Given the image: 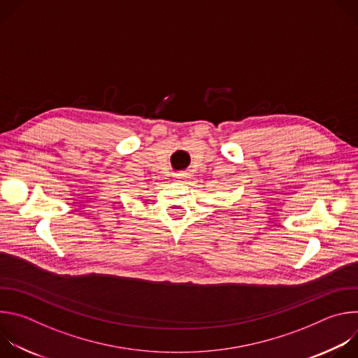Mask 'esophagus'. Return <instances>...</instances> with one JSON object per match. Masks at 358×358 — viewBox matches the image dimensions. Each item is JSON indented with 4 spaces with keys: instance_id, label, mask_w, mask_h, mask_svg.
<instances>
[{
    "instance_id": "obj_1",
    "label": "esophagus",
    "mask_w": 358,
    "mask_h": 358,
    "mask_svg": "<svg viewBox=\"0 0 358 358\" xmlns=\"http://www.w3.org/2000/svg\"><path fill=\"white\" fill-rule=\"evenodd\" d=\"M176 180L182 182L184 180H187V174H185V173H178V174H176Z\"/></svg>"
}]
</instances>
